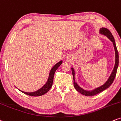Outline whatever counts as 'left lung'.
<instances>
[{"instance_id":"left-lung-1","label":"left lung","mask_w":121,"mask_h":121,"mask_svg":"<svg viewBox=\"0 0 121 121\" xmlns=\"http://www.w3.org/2000/svg\"><path fill=\"white\" fill-rule=\"evenodd\" d=\"M99 33H100V35H105V36L107 37L112 41V43H113V46H114V51H115L114 66V68H113V71H112L111 73H110V76H109V77L108 78V80L105 82V83L103 85H102V86H99V87L93 89H92V90H86V89L82 88L81 86H80L78 84V83L75 82V69L73 67H71L72 73V75H73V86H74L75 88L76 89V91H78V92H80L81 94L84 95V96H94V95H97L98 93H100L101 92L103 91H104L105 89L108 88L109 86H111V84L113 83V81L114 80L116 73H117L118 67V63H119L118 52L114 37L113 36L112 33L109 31V30L105 28H100V31H99Z\"/></svg>"}]
</instances>
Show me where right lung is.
Returning <instances> with one entry per match:
<instances>
[{
    "mask_svg": "<svg viewBox=\"0 0 121 121\" xmlns=\"http://www.w3.org/2000/svg\"><path fill=\"white\" fill-rule=\"evenodd\" d=\"M62 62H63L62 60L59 61V62H58L57 63L55 64L54 66L51 69L49 72V77H48V79L46 81V83H45L42 87L40 88L39 89H38V90L32 92H26L20 90V89H18V90H19L20 91H21V92H22V93H25V94L31 96H39L46 93L47 92L50 90V89L52 88V83H53L54 79V75L55 71H56V69H58V68L60 66V65L62 63Z\"/></svg>",
    "mask_w": 121,
    "mask_h": 121,
    "instance_id": "obj_1",
    "label": "right lung"
}]
</instances>
